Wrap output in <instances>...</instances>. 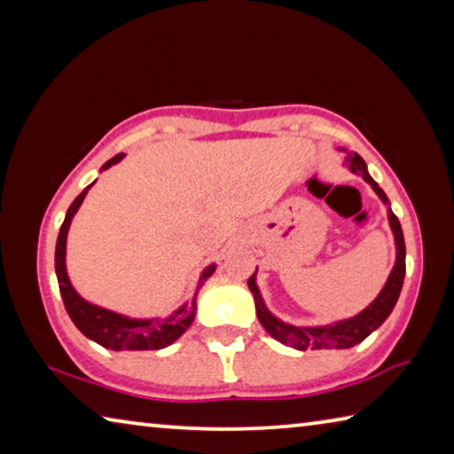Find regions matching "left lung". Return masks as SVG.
Here are the masks:
<instances>
[{"label": "left lung", "mask_w": 454, "mask_h": 454, "mask_svg": "<svg viewBox=\"0 0 454 454\" xmlns=\"http://www.w3.org/2000/svg\"><path fill=\"white\" fill-rule=\"evenodd\" d=\"M342 150L347 156H344V166H348V170L356 176H363V180L366 184H371V188L374 190V194L382 200V204L387 206V214H388V224L390 230H393L395 236V248H396V258H395V266L390 270L387 282H384L382 290L379 292V296L366 306L364 310H360L358 314L350 318H342L336 322H330V325H320V326H296L290 325V322L280 320L276 314L268 310V306L264 302L262 294H260L258 282H256V272L248 278V288L254 296V306H256V317L260 320V325L264 326V330L270 334L274 340L282 342L284 347L296 348V350H340V348H352L356 347L358 342H363L364 338L374 333L384 320L390 317L395 304L401 296L403 290V282H404V258H406V248H404V236H403V228L401 222L395 216V212L390 210V202L387 194H384L382 188H379V184L372 180V176L368 174L366 162L358 156L356 152H347Z\"/></svg>", "instance_id": "left-lung-1"}]
</instances>
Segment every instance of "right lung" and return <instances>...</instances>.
I'll return each mask as SVG.
<instances>
[{"label": "right lung", "mask_w": 454, "mask_h": 454, "mask_svg": "<svg viewBox=\"0 0 454 454\" xmlns=\"http://www.w3.org/2000/svg\"><path fill=\"white\" fill-rule=\"evenodd\" d=\"M126 158V153H118L112 160L99 168V172L107 170V168L116 166L118 162ZM96 180L90 184L88 188H83L82 194L74 200L70 208L66 212L64 224L59 228L58 242H56V276L59 284L61 298H64V306L67 314L75 326H78L80 333L90 338V340L98 342L99 347L107 350H158L170 347L172 342L178 340V338L186 333L192 322L196 318V298L200 288L204 286V282L210 278L216 270V264L206 266L202 272H200L198 286L194 296H192L190 302H184L180 309H176L168 317H156V318H134L128 317V314H120L116 310L104 309V306H98L83 298L78 290L74 288V284L67 276V266H66V246H67V232H70L72 220L75 212L80 210L83 198L88 196V190L94 186Z\"/></svg>", "instance_id": "add662e5"}]
</instances>
